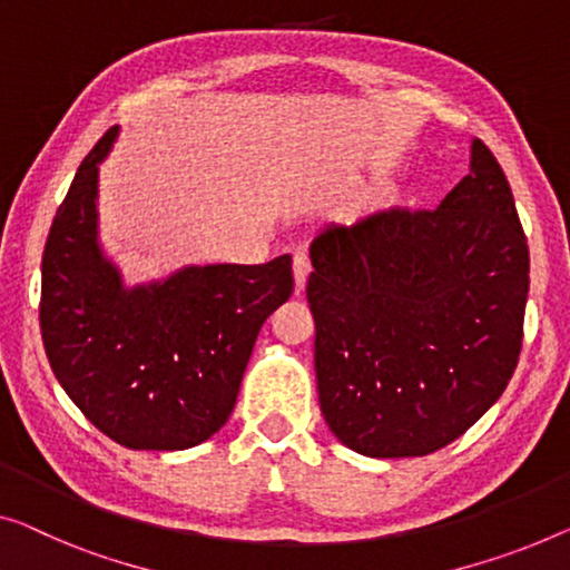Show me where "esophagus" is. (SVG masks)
Instances as JSON below:
<instances>
[{"label": "esophagus", "mask_w": 570, "mask_h": 570, "mask_svg": "<svg viewBox=\"0 0 570 570\" xmlns=\"http://www.w3.org/2000/svg\"><path fill=\"white\" fill-rule=\"evenodd\" d=\"M312 271V263H309V256H307V248H296L294 250V278H296V292H302L304 288V282H307Z\"/></svg>", "instance_id": "34e87169"}]
</instances>
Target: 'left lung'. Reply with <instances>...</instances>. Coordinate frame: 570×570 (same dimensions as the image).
Returning a JSON list of instances; mask_svg holds the SVG:
<instances>
[{
	"label": "left lung",
	"instance_id": "left-lung-1",
	"mask_svg": "<svg viewBox=\"0 0 570 570\" xmlns=\"http://www.w3.org/2000/svg\"><path fill=\"white\" fill-rule=\"evenodd\" d=\"M320 410L368 458H417L497 402L522 351L528 237L481 140L438 209H389L309 245Z\"/></svg>",
	"mask_w": 570,
	"mask_h": 570
}]
</instances>
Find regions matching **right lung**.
Wrapping results in <instances>:
<instances>
[{"label": "right lung", "mask_w": 570, "mask_h": 570, "mask_svg": "<svg viewBox=\"0 0 570 570\" xmlns=\"http://www.w3.org/2000/svg\"><path fill=\"white\" fill-rule=\"evenodd\" d=\"M117 127L73 176L42 250L50 368L97 430L132 450H186L230 417L263 322L294 292L292 256L186 266L127 288L99 245L97 186Z\"/></svg>", "instance_id": "add662e5"}]
</instances>
